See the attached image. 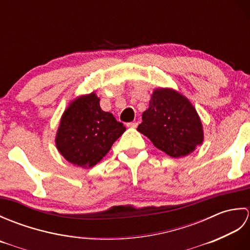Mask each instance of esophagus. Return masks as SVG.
<instances>
[{
  "label": "esophagus",
  "mask_w": 250,
  "mask_h": 250,
  "mask_svg": "<svg viewBox=\"0 0 250 250\" xmlns=\"http://www.w3.org/2000/svg\"><path fill=\"white\" fill-rule=\"evenodd\" d=\"M129 126V128H133V129H135V128H137V125H139V124H137V122H129L128 125H126Z\"/></svg>",
  "instance_id": "34e87169"
}]
</instances>
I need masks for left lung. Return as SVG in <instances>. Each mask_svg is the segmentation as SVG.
I'll return each instance as SVG.
<instances>
[{
    "mask_svg": "<svg viewBox=\"0 0 250 250\" xmlns=\"http://www.w3.org/2000/svg\"><path fill=\"white\" fill-rule=\"evenodd\" d=\"M137 131L172 158L190 155L204 141L203 125L190 101L172 88L153 90Z\"/></svg>",
    "mask_w": 250,
    "mask_h": 250,
    "instance_id": "left-lung-1",
    "label": "left lung"
}]
</instances>
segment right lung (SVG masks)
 <instances>
[{
  "mask_svg": "<svg viewBox=\"0 0 250 250\" xmlns=\"http://www.w3.org/2000/svg\"><path fill=\"white\" fill-rule=\"evenodd\" d=\"M125 126L91 92L71 101L62 114L56 134V147L66 161L83 168L92 167L107 155Z\"/></svg>",
  "mask_w": 250,
  "mask_h": 250,
  "instance_id": "obj_1",
  "label": "right lung"
}]
</instances>
